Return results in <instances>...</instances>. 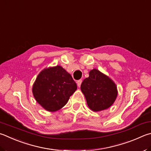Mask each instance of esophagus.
<instances>
[{"instance_id": "obj_1", "label": "esophagus", "mask_w": 151, "mask_h": 151, "mask_svg": "<svg viewBox=\"0 0 151 151\" xmlns=\"http://www.w3.org/2000/svg\"><path fill=\"white\" fill-rule=\"evenodd\" d=\"M82 82H83V81H82V80H78V81H77V83H77V85H78V87H80V86H81Z\"/></svg>"}]
</instances>
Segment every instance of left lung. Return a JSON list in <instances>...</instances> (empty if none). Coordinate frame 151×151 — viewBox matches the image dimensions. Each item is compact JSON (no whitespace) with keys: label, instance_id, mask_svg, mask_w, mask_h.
I'll return each mask as SVG.
<instances>
[{"label":"left lung","instance_id":"obj_1","mask_svg":"<svg viewBox=\"0 0 151 151\" xmlns=\"http://www.w3.org/2000/svg\"><path fill=\"white\" fill-rule=\"evenodd\" d=\"M81 89L88 106L94 111L109 108L117 96V86L114 81L96 68L90 71L88 77L82 83Z\"/></svg>","mask_w":151,"mask_h":151}]
</instances>
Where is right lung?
Returning a JSON list of instances; mask_svg holds the SVG:
<instances>
[{
	"instance_id": "add662e5",
	"label": "right lung",
	"mask_w": 151,
	"mask_h": 151,
	"mask_svg": "<svg viewBox=\"0 0 151 151\" xmlns=\"http://www.w3.org/2000/svg\"><path fill=\"white\" fill-rule=\"evenodd\" d=\"M77 89L69 73L62 67L43 69L37 76L32 92L35 100L49 111L62 108Z\"/></svg>"
}]
</instances>
